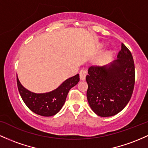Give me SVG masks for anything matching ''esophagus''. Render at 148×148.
<instances>
[{"mask_svg":"<svg viewBox=\"0 0 148 148\" xmlns=\"http://www.w3.org/2000/svg\"><path fill=\"white\" fill-rule=\"evenodd\" d=\"M87 74L86 69H82L79 72V76H80V79L82 81H84L86 79V77Z\"/></svg>","mask_w":148,"mask_h":148,"instance_id":"esophagus-1","label":"esophagus"}]
</instances>
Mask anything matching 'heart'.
Wrapping results in <instances>:
<instances>
[{"mask_svg":"<svg viewBox=\"0 0 148 148\" xmlns=\"http://www.w3.org/2000/svg\"><path fill=\"white\" fill-rule=\"evenodd\" d=\"M103 46H104L103 44H100V45H99V47H100V48H102V47H103Z\"/></svg>","mask_w":148,"mask_h":148,"instance_id":"obj_1","label":"heart"}]
</instances>
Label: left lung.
<instances>
[{"label": "left lung", "instance_id": "left-lung-1", "mask_svg": "<svg viewBox=\"0 0 148 148\" xmlns=\"http://www.w3.org/2000/svg\"><path fill=\"white\" fill-rule=\"evenodd\" d=\"M86 79L87 100L92 111L102 117L116 114L126 106L135 84L133 56L124 43L115 60L108 65L89 67Z\"/></svg>", "mask_w": 148, "mask_h": 148}]
</instances>
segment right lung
<instances>
[{
	"label": "right lung",
	"mask_w": 148,
	"mask_h": 148,
	"mask_svg": "<svg viewBox=\"0 0 148 148\" xmlns=\"http://www.w3.org/2000/svg\"><path fill=\"white\" fill-rule=\"evenodd\" d=\"M79 82V74L69 78L55 90L45 93H35L25 88L17 76V88L22 100L33 112L43 116L56 114L65 103L69 90Z\"/></svg>",
	"instance_id": "right-lung-1"
}]
</instances>
